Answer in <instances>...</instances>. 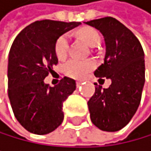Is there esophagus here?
I'll list each match as a JSON object with an SVG mask.
<instances>
[{
	"mask_svg": "<svg viewBox=\"0 0 151 151\" xmlns=\"http://www.w3.org/2000/svg\"><path fill=\"white\" fill-rule=\"evenodd\" d=\"M82 83H83V81H82V80H77V81H76V86H77V87H79V86H80Z\"/></svg>",
	"mask_w": 151,
	"mask_h": 151,
	"instance_id": "34e87169",
	"label": "esophagus"
}]
</instances>
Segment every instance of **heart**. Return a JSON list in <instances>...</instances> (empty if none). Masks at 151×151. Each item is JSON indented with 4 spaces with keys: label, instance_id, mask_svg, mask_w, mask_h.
I'll list each match as a JSON object with an SVG mask.
<instances>
[{
    "label": "heart",
    "instance_id": "1",
    "mask_svg": "<svg viewBox=\"0 0 151 151\" xmlns=\"http://www.w3.org/2000/svg\"><path fill=\"white\" fill-rule=\"evenodd\" d=\"M81 37L83 40L91 46H97L100 43V35L93 28H85L81 31ZM70 45V36L69 34H63L58 37L55 44V53L59 59L65 58ZM95 63L92 59H81L71 58L64 64V73L71 77L80 78L84 76L87 73L93 70Z\"/></svg>",
    "mask_w": 151,
    "mask_h": 151
}]
</instances>
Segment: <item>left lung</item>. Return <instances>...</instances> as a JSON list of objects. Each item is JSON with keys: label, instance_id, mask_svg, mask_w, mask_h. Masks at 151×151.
<instances>
[{"label": "left lung", "instance_id": "1", "mask_svg": "<svg viewBox=\"0 0 151 151\" xmlns=\"http://www.w3.org/2000/svg\"><path fill=\"white\" fill-rule=\"evenodd\" d=\"M85 23L100 31L106 45L104 63L94 76L111 80L108 89L94 83L95 92L88 101L91 120L104 132H117L129 124L141 102L145 55L137 37L116 19L105 17Z\"/></svg>", "mask_w": 151, "mask_h": 151}]
</instances>
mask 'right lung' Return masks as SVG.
Wrapping results in <instances>:
<instances>
[{
    "instance_id": "add662e5",
    "label": "right lung",
    "mask_w": 151,
    "mask_h": 151,
    "mask_svg": "<svg viewBox=\"0 0 151 151\" xmlns=\"http://www.w3.org/2000/svg\"><path fill=\"white\" fill-rule=\"evenodd\" d=\"M80 24L37 21L13 41L8 57V97L15 117L29 132L47 134L62 123L63 102L76 90V81L65 76L51 87L44 78L58 62L55 53L57 40Z\"/></svg>"
}]
</instances>
